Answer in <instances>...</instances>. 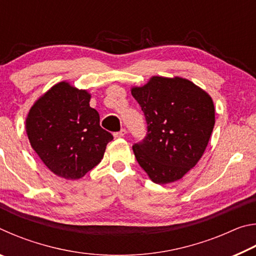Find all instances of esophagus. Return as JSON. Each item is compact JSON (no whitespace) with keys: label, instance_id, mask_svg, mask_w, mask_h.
Returning <instances> with one entry per match:
<instances>
[{"label":"esophagus","instance_id":"1","mask_svg":"<svg viewBox=\"0 0 256 256\" xmlns=\"http://www.w3.org/2000/svg\"><path fill=\"white\" fill-rule=\"evenodd\" d=\"M125 134H126V130L125 128H122L120 130V132H116V133H114V136L115 138H123Z\"/></svg>","mask_w":256,"mask_h":256}]
</instances>
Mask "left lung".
<instances>
[{"instance_id":"8db88e82","label":"left lung","mask_w":256,"mask_h":256,"mask_svg":"<svg viewBox=\"0 0 256 256\" xmlns=\"http://www.w3.org/2000/svg\"><path fill=\"white\" fill-rule=\"evenodd\" d=\"M131 94L144 112L148 133L133 152L156 184L180 180L202 158L214 126V100L185 78L151 76Z\"/></svg>"}]
</instances>
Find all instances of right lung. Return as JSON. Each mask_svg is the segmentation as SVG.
Here are the masks:
<instances>
[{
	"label": "right lung",
	"instance_id": "right-lung-1",
	"mask_svg": "<svg viewBox=\"0 0 256 256\" xmlns=\"http://www.w3.org/2000/svg\"><path fill=\"white\" fill-rule=\"evenodd\" d=\"M90 99L88 90L60 81L32 104L26 118L30 146L60 178H82L102 162L112 140L99 125V114L90 107Z\"/></svg>",
	"mask_w": 256,
	"mask_h": 256
}]
</instances>
